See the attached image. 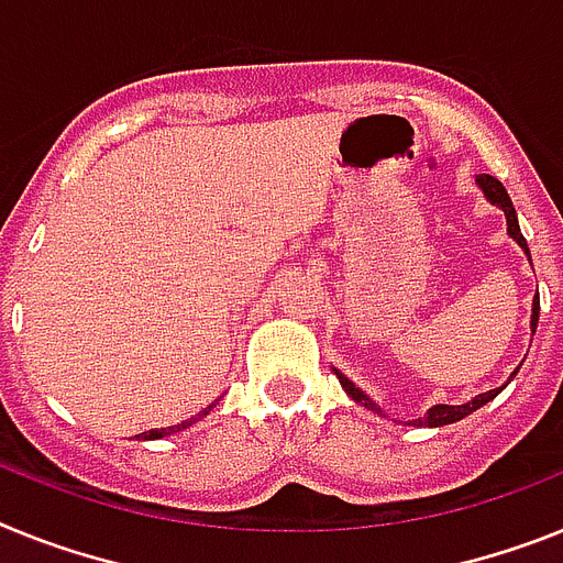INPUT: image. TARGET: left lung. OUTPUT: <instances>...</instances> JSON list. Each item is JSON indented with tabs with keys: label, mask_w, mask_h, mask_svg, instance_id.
I'll use <instances>...</instances> for the list:
<instances>
[{
	"label": "left lung",
	"mask_w": 563,
	"mask_h": 563,
	"mask_svg": "<svg viewBox=\"0 0 563 563\" xmlns=\"http://www.w3.org/2000/svg\"><path fill=\"white\" fill-rule=\"evenodd\" d=\"M475 185H478V190H482L484 199H487L489 205H496L498 210H504V216H507V233H510L512 242H516L518 247H521L523 253H527V258H530V247H527V239H523L521 228H518L516 208H512L510 194L504 190L501 181H498L496 176H489V173H478V176H475ZM530 264H532V258H530ZM536 328H538V292H536V299H532V319H530V330H532V333H536ZM333 373H335V376H339L341 387H344V393H347V396L353 398L355 405H362V407H367V410H373V412H378V416H384L382 407H378L376 401H373V398H369L367 393L362 390V387H355V384L350 382V378L344 376V373H339V369H335V367H333ZM516 373H518V369H516ZM516 373H512V376H516ZM501 390H504V387H496V390H487V393H482V396H475V398H470V401H464V405H435V407H430V410H427L424 416H421V419H412L410 424H416V427H444V424H453V421L467 419L470 412H475V410H478V407H484V405H487V401H493V398H496Z\"/></svg>",
	"instance_id": "1"
}]
</instances>
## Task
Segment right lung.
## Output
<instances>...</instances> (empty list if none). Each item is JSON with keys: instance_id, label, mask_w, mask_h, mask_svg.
Here are the masks:
<instances>
[{"instance_id": "add662e5", "label": "right lung", "mask_w": 563, "mask_h": 563, "mask_svg": "<svg viewBox=\"0 0 563 563\" xmlns=\"http://www.w3.org/2000/svg\"><path fill=\"white\" fill-rule=\"evenodd\" d=\"M210 410H213V405H210V407H205V410H201L199 416H196V419H187V421H181V424H173V427H162V430H147V432H139L136 439H142V441H156V439H165V435H173V432L187 430V427H190V424H196V421H201V419H205V416H208Z\"/></svg>"}]
</instances>
